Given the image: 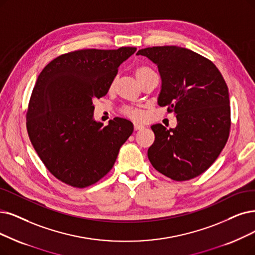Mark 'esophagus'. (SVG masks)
Returning <instances> with one entry per match:
<instances>
[{
  "label": "esophagus",
  "mask_w": 255,
  "mask_h": 255,
  "mask_svg": "<svg viewBox=\"0 0 255 255\" xmlns=\"http://www.w3.org/2000/svg\"><path fill=\"white\" fill-rule=\"evenodd\" d=\"M144 128L143 126L138 125V124H135V125H134V128H135V130H139V129H142V128Z\"/></svg>",
  "instance_id": "34e87169"
}]
</instances>
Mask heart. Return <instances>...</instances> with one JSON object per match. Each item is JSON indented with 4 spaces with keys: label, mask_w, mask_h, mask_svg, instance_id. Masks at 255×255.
Masks as SVG:
<instances>
[{
    "label": "heart",
    "mask_w": 255,
    "mask_h": 255,
    "mask_svg": "<svg viewBox=\"0 0 255 255\" xmlns=\"http://www.w3.org/2000/svg\"><path fill=\"white\" fill-rule=\"evenodd\" d=\"M152 72H154V71H152V70L149 69V68H147V67H137V68L135 69V75H136L137 79L139 80V83H140V81H141L142 79L145 78L148 74H150V73H152ZM114 85H115V81H113V83H112L111 88H113ZM124 112H125L126 115H128V117L133 118V119H135V120H140V119L142 118L141 112H140L137 108L127 107V108H125Z\"/></svg>",
    "instance_id": "b5f03b06"
}]
</instances>
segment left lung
I'll list each match as a JSON object with an SVG mask.
<instances>
[{
	"mask_svg": "<svg viewBox=\"0 0 255 255\" xmlns=\"http://www.w3.org/2000/svg\"><path fill=\"white\" fill-rule=\"evenodd\" d=\"M158 67L161 90L157 103L174 112L177 126L160 124L147 157L159 172L175 181L196 178L208 169L225 146L230 128L227 85L210 60L177 46L141 49Z\"/></svg>",
	"mask_w": 255,
	"mask_h": 255,
	"instance_id": "1",
	"label": "left lung"
}]
</instances>
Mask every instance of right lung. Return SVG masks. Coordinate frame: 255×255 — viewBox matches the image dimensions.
Wrapping results in <instances>:
<instances>
[{"label":"right lung","instance_id":"add662e5","mask_svg":"<svg viewBox=\"0 0 255 255\" xmlns=\"http://www.w3.org/2000/svg\"><path fill=\"white\" fill-rule=\"evenodd\" d=\"M135 47L85 49L54 58L39 73L27 112L30 141L48 170L74 187H87L113 167L134 126L115 117L94 119V98L105 96Z\"/></svg>","mask_w":255,"mask_h":255}]
</instances>
